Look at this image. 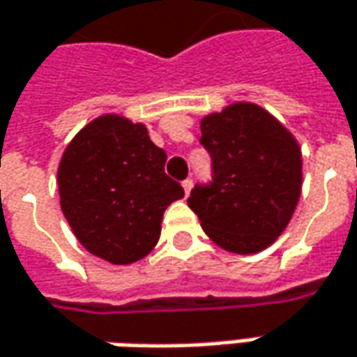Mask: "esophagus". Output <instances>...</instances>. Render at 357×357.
I'll use <instances>...</instances> for the list:
<instances>
[{"instance_id": "34e87169", "label": "esophagus", "mask_w": 357, "mask_h": 357, "mask_svg": "<svg viewBox=\"0 0 357 357\" xmlns=\"http://www.w3.org/2000/svg\"><path fill=\"white\" fill-rule=\"evenodd\" d=\"M181 185H183V191H185V195H189V191H191V188H193V181L188 178L185 181H183V183H181Z\"/></svg>"}]
</instances>
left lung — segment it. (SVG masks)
<instances>
[{"label": "left lung", "mask_w": 357, "mask_h": 357, "mask_svg": "<svg viewBox=\"0 0 357 357\" xmlns=\"http://www.w3.org/2000/svg\"><path fill=\"white\" fill-rule=\"evenodd\" d=\"M213 181L195 185L188 205L217 246L256 254L287 229L303 185L301 146L266 109L238 101L201 119Z\"/></svg>", "instance_id": "1"}]
</instances>
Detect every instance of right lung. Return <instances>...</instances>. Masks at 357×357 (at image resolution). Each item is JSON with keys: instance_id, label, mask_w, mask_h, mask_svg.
<instances>
[{"instance_id": "obj_1", "label": "right lung", "mask_w": 357, "mask_h": 357, "mask_svg": "<svg viewBox=\"0 0 357 357\" xmlns=\"http://www.w3.org/2000/svg\"><path fill=\"white\" fill-rule=\"evenodd\" d=\"M166 152L146 125L107 113L70 140L58 166L60 207L79 244L125 266L158 244L162 217L183 188L166 176Z\"/></svg>"}]
</instances>
